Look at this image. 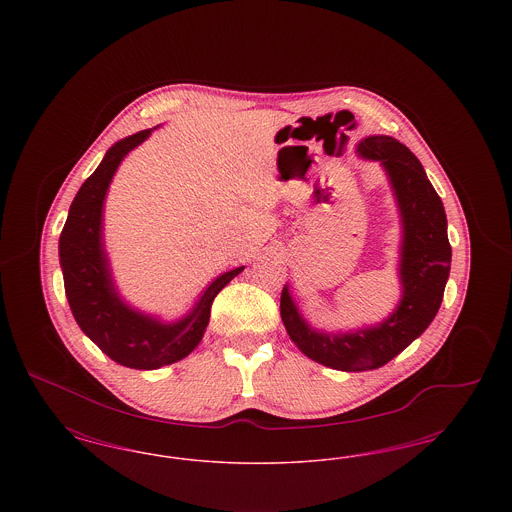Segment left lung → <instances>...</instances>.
<instances>
[{
	"label": "left lung",
	"mask_w": 512,
	"mask_h": 512,
	"mask_svg": "<svg viewBox=\"0 0 512 512\" xmlns=\"http://www.w3.org/2000/svg\"><path fill=\"white\" fill-rule=\"evenodd\" d=\"M357 153L380 161L399 207L403 228L399 305L376 326L326 334L301 317L288 286L280 297L282 322L299 351L320 365L345 372L380 368L409 347L438 315L451 268L445 209L413 151L391 136H368Z\"/></svg>",
	"instance_id": "8db88e82"
}]
</instances>
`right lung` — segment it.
I'll return each instance as SVG.
<instances>
[{
    "label": "right lung",
    "mask_w": 512,
    "mask_h": 512,
    "mask_svg": "<svg viewBox=\"0 0 512 512\" xmlns=\"http://www.w3.org/2000/svg\"><path fill=\"white\" fill-rule=\"evenodd\" d=\"M149 134L151 128L109 147L98 169L80 186L59 238V263L74 320L109 359L136 370H155L188 357L205 334L213 299L244 270L217 276L194 309L176 322L149 317L122 301L103 249V201L122 159Z\"/></svg>",
    "instance_id": "1"
}]
</instances>
